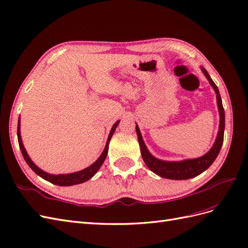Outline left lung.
Returning <instances> with one entry per match:
<instances>
[{
    "mask_svg": "<svg viewBox=\"0 0 248 248\" xmlns=\"http://www.w3.org/2000/svg\"><path fill=\"white\" fill-rule=\"evenodd\" d=\"M202 71L204 72L205 77L209 80L210 85H211L216 93V99H217V107H218L220 122H219V129L217 138L215 140L214 145L210 149V151L202 155L199 158L194 159H185L181 161H164L157 159L155 157L148 151V149L145 145L144 140H142L140 131L139 129V126H136L138 140L140 147V154L142 159H144L146 166L151 170L156 175H158L162 178L171 179V180H186L193 177H197L202 171L206 170L216 159L217 155H218L222 142H223V133H224V109L222 107L221 97L218 91V88L214 84V81L210 78L207 70L202 67Z\"/></svg>",
    "mask_w": 248,
    "mask_h": 248,
    "instance_id": "left-lung-1",
    "label": "left lung"
}]
</instances>
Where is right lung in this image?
Returning a JSON list of instances; mask_svg holds the SVG:
<instances>
[{
	"instance_id": "1",
	"label": "right lung",
	"mask_w": 248,
	"mask_h": 248,
	"mask_svg": "<svg viewBox=\"0 0 248 248\" xmlns=\"http://www.w3.org/2000/svg\"><path fill=\"white\" fill-rule=\"evenodd\" d=\"M119 124V121H117L114 125H112L110 132H109V136L107 141V145L106 148H104L102 154L100 155V157L98 159H97L93 164L91 166L88 167L87 169L79 170V171H76V172H71V174H65V175H51L48 174V172L44 171L42 170H40L38 167L36 166V164L31 160L30 158L26 149L22 145V140H21V137H20V123H19V119H18V125H17V140H18V144H19V148H20V151L22 153V156H24V158L26 160V162L28 163V166L31 168L37 175L40 176L41 178H43L44 180H46V181L55 184V185H59V186H71V185H76V184H80V183H84L86 181H88L89 179H91L98 170L100 169V167L102 166L103 161L106 160L107 158V155H108V142L112 137V134H114L117 126Z\"/></svg>"
}]
</instances>
